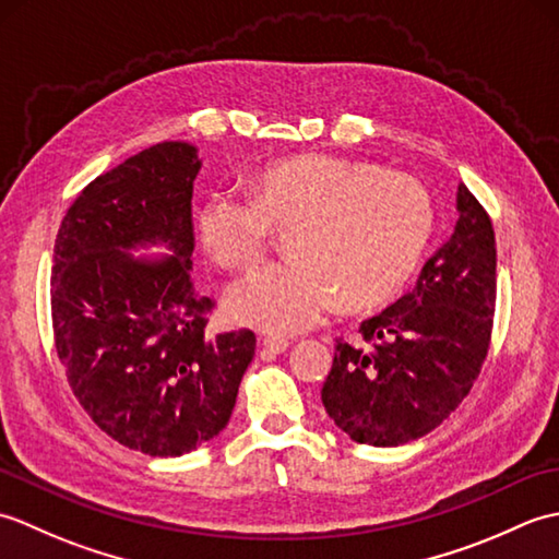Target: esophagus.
Here are the masks:
<instances>
[{"mask_svg": "<svg viewBox=\"0 0 559 559\" xmlns=\"http://www.w3.org/2000/svg\"><path fill=\"white\" fill-rule=\"evenodd\" d=\"M290 343L281 336H269L261 341V358H276V355L286 353Z\"/></svg>", "mask_w": 559, "mask_h": 559, "instance_id": "esophagus-1", "label": "esophagus"}]
</instances>
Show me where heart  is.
I'll use <instances>...</instances> for the list:
<instances>
[{
	"label": "heart",
	"mask_w": 559,
	"mask_h": 559,
	"mask_svg": "<svg viewBox=\"0 0 559 559\" xmlns=\"http://www.w3.org/2000/svg\"><path fill=\"white\" fill-rule=\"evenodd\" d=\"M199 237L225 271H254L273 230H290L288 264L235 288V322L269 334L317 326L343 300L348 310L382 305L406 286L432 237V201L401 173L329 153L269 163L252 199L211 192L199 209Z\"/></svg>",
	"instance_id": "obj_1"
}]
</instances>
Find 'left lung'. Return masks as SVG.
Instances as JSON below:
<instances>
[{"label": "left lung", "instance_id": "obj_1", "mask_svg": "<svg viewBox=\"0 0 559 559\" xmlns=\"http://www.w3.org/2000/svg\"><path fill=\"white\" fill-rule=\"evenodd\" d=\"M459 221L413 290L338 343L322 389L329 418L353 442L399 447L449 418L488 355L497 249L490 216L459 185Z\"/></svg>", "mask_w": 559, "mask_h": 559}]
</instances>
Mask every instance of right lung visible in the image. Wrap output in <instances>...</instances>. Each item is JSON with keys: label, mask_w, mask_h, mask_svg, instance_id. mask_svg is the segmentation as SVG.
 <instances>
[{"label": "right lung", "mask_w": 559, "mask_h": 559, "mask_svg": "<svg viewBox=\"0 0 559 559\" xmlns=\"http://www.w3.org/2000/svg\"><path fill=\"white\" fill-rule=\"evenodd\" d=\"M199 148L163 141L96 177L59 225L52 329L74 396L117 442L182 456L228 425L252 331L206 334L192 278ZM163 246L170 255H132Z\"/></svg>", "instance_id": "right-lung-1"}]
</instances>
